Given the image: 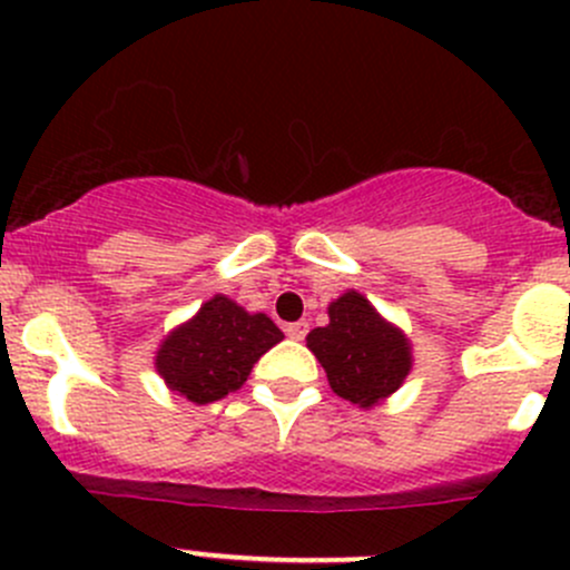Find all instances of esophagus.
I'll return each instance as SVG.
<instances>
[{
  "label": "esophagus",
  "mask_w": 570,
  "mask_h": 570,
  "mask_svg": "<svg viewBox=\"0 0 570 570\" xmlns=\"http://www.w3.org/2000/svg\"><path fill=\"white\" fill-rule=\"evenodd\" d=\"M308 333V322L301 320V322H292V325H286V336L295 338V342H301L303 336Z\"/></svg>",
  "instance_id": "obj_1"
}]
</instances>
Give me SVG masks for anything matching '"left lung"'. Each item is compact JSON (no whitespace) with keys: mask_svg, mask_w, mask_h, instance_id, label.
Returning <instances> with one entry per match:
<instances>
[{"mask_svg":"<svg viewBox=\"0 0 570 570\" xmlns=\"http://www.w3.org/2000/svg\"><path fill=\"white\" fill-rule=\"evenodd\" d=\"M327 317L325 327L308 333L306 347L317 355L333 394L358 407L381 405L411 375V338L355 289L336 297Z\"/></svg>","mask_w":570,"mask_h":570,"instance_id":"left-lung-1","label":"left lung"}]
</instances>
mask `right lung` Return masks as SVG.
<instances>
[{
  "mask_svg": "<svg viewBox=\"0 0 570 570\" xmlns=\"http://www.w3.org/2000/svg\"><path fill=\"white\" fill-rule=\"evenodd\" d=\"M281 338L284 333L267 314H250L232 297L215 295L163 338L154 366L170 392L206 405L237 392Z\"/></svg>",
  "mask_w": 570,
  "mask_h": 570,
  "instance_id": "right-lung-1",
  "label": "right lung"
}]
</instances>
